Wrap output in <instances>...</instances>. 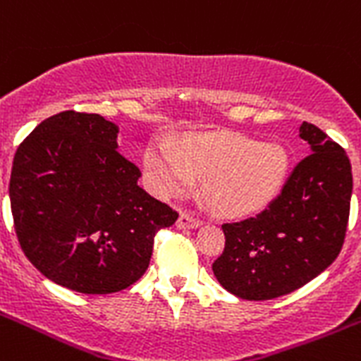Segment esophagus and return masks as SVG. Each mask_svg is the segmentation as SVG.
Masks as SVG:
<instances>
[{
  "label": "esophagus",
  "instance_id": "obj_1",
  "mask_svg": "<svg viewBox=\"0 0 361 361\" xmlns=\"http://www.w3.org/2000/svg\"><path fill=\"white\" fill-rule=\"evenodd\" d=\"M201 224H203V222H201L200 219H194L190 217V215H185V214H181L176 221V226L180 228V230H197Z\"/></svg>",
  "mask_w": 361,
  "mask_h": 361
}]
</instances>
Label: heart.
<instances>
[{"label": "heart", "mask_w": 361, "mask_h": 361, "mask_svg": "<svg viewBox=\"0 0 361 361\" xmlns=\"http://www.w3.org/2000/svg\"><path fill=\"white\" fill-rule=\"evenodd\" d=\"M144 176L160 197L188 194L203 178V192L224 215L242 217L267 207L281 188L288 157L281 146L242 133H194L178 147L167 137L147 144Z\"/></svg>", "instance_id": "1"}]
</instances>
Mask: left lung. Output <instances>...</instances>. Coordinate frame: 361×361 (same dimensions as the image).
I'll return each mask as SVG.
<instances>
[{
	"mask_svg": "<svg viewBox=\"0 0 361 361\" xmlns=\"http://www.w3.org/2000/svg\"><path fill=\"white\" fill-rule=\"evenodd\" d=\"M310 153L257 217L224 224L226 245L212 271L222 287L247 301L290 294L338 257L353 194L351 161L321 128L302 121Z\"/></svg>",
	"mask_w": 361,
	"mask_h": 361,
	"instance_id": "obj_1",
	"label": "left lung"
}]
</instances>
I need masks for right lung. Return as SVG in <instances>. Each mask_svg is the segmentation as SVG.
I'll use <instances>...</instances> for the list:
<instances>
[{
	"mask_svg": "<svg viewBox=\"0 0 361 361\" xmlns=\"http://www.w3.org/2000/svg\"><path fill=\"white\" fill-rule=\"evenodd\" d=\"M117 137V124L69 110L42 121L13 157L8 194L19 244L40 274L80 294L133 285L157 231L178 219L140 187Z\"/></svg>",
	"mask_w": 361,
	"mask_h": 361,
	"instance_id": "obj_1",
	"label": "right lung"
}]
</instances>
